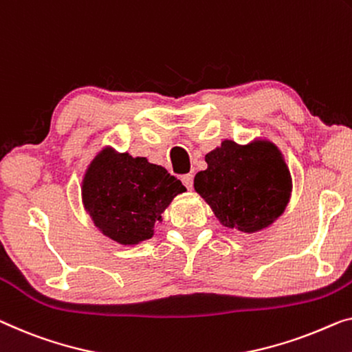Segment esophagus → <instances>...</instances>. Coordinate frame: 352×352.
I'll return each instance as SVG.
<instances>
[{
	"label": "esophagus",
	"instance_id": "1",
	"mask_svg": "<svg viewBox=\"0 0 352 352\" xmlns=\"http://www.w3.org/2000/svg\"><path fill=\"white\" fill-rule=\"evenodd\" d=\"M182 182H183V185H185L188 190H192V185H194V175L192 174H186V175H183L182 177Z\"/></svg>",
	"mask_w": 352,
	"mask_h": 352
}]
</instances>
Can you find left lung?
<instances>
[{"mask_svg":"<svg viewBox=\"0 0 352 352\" xmlns=\"http://www.w3.org/2000/svg\"><path fill=\"white\" fill-rule=\"evenodd\" d=\"M207 169L194 177V190L223 226L253 234L285 212L292 191L291 172L275 144L223 140L206 155Z\"/></svg>","mask_w":352,"mask_h":352,"instance_id":"1","label":"left lung"}]
</instances>
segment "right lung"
<instances>
[{"instance_id": "add662e5", "label": "right lung", "mask_w": 352, "mask_h": 352, "mask_svg": "<svg viewBox=\"0 0 352 352\" xmlns=\"http://www.w3.org/2000/svg\"><path fill=\"white\" fill-rule=\"evenodd\" d=\"M185 191L164 167L109 146L94 156L82 182L83 207L94 226L122 245L153 237L162 212Z\"/></svg>"}]
</instances>
